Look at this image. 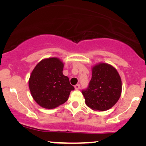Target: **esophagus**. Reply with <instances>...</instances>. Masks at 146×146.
<instances>
[{
	"mask_svg": "<svg viewBox=\"0 0 146 146\" xmlns=\"http://www.w3.org/2000/svg\"><path fill=\"white\" fill-rule=\"evenodd\" d=\"M74 88H75L76 90H78V89H80V85L79 84H78L75 86Z\"/></svg>",
	"mask_w": 146,
	"mask_h": 146,
	"instance_id": "obj_1",
	"label": "esophagus"
}]
</instances>
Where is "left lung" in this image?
Instances as JSON below:
<instances>
[{
	"label": "left lung",
	"mask_w": 146,
	"mask_h": 146,
	"mask_svg": "<svg viewBox=\"0 0 146 146\" xmlns=\"http://www.w3.org/2000/svg\"><path fill=\"white\" fill-rule=\"evenodd\" d=\"M92 72L88 87L82 91L86 104L93 110H108L120 98L121 78L116 69L106 63L95 65Z\"/></svg>",
	"instance_id": "obj_1"
}]
</instances>
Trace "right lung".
<instances>
[{
	"label": "right lung",
	"mask_w": 146,
	"mask_h": 146,
	"mask_svg": "<svg viewBox=\"0 0 146 146\" xmlns=\"http://www.w3.org/2000/svg\"><path fill=\"white\" fill-rule=\"evenodd\" d=\"M64 64L58 58L41 60L30 76L29 85L33 99L41 107L55 108L68 99L74 87L63 74Z\"/></svg>",
	"instance_id": "1"
}]
</instances>
